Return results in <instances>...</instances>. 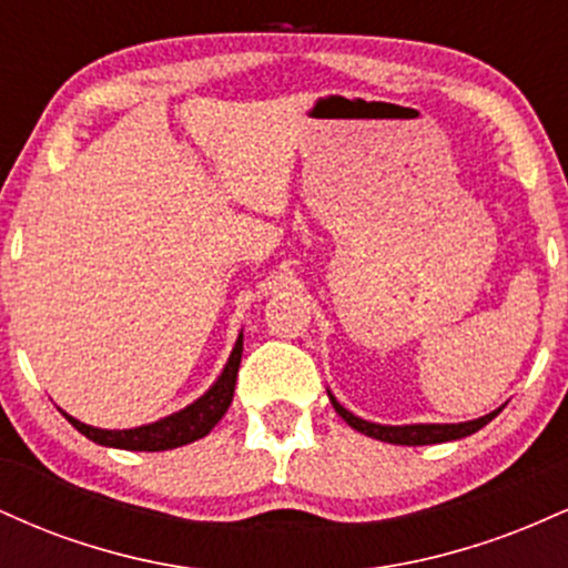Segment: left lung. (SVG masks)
I'll return each mask as SVG.
<instances>
[{
	"mask_svg": "<svg viewBox=\"0 0 568 568\" xmlns=\"http://www.w3.org/2000/svg\"><path fill=\"white\" fill-rule=\"evenodd\" d=\"M331 406L336 408V414L342 416L344 422L357 433L368 435V438H376L382 443H395V446H433V443H446V440H459L467 438V435L478 433L480 427H486L494 416L499 414L501 408L491 410V414L480 416V419H470V422H459V425H379V422H368L363 416H355L352 410H347L342 403L331 395Z\"/></svg>",
	"mask_w": 568,
	"mask_h": 568,
	"instance_id": "1",
	"label": "left lung"
}]
</instances>
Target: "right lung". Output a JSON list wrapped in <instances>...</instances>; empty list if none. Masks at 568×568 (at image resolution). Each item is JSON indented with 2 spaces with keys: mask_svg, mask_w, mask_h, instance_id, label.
I'll use <instances>...</instances> for the list:
<instances>
[{
  "mask_svg": "<svg viewBox=\"0 0 568 568\" xmlns=\"http://www.w3.org/2000/svg\"><path fill=\"white\" fill-rule=\"evenodd\" d=\"M240 357H243V331H240L237 342H234L230 361H226L224 371L219 374V379L202 393L197 400L189 403L186 408L175 410L171 416H162V419L152 422V425L130 427V429H101L93 425H84V422L69 416L67 410H61L63 416L71 422V427L80 429L84 438H90L98 446L109 448H125V452H168V448L186 446L205 438L213 427L219 425L221 416L226 414V408L232 406L234 397V384H237V371H240Z\"/></svg>",
  "mask_w": 568,
  "mask_h": 568,
  "instance_id": "add662e5",
  "label": "right lung"
}]
</instances>
